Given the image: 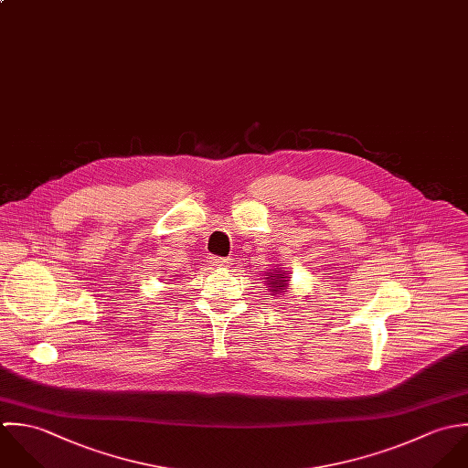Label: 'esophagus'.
Listing matches in <instances>:
<instances>
[{"instance_id": "obj_1", "label": "esophagus", "mask_w": 468, "mask_h": 468, "mask_svg": "<svg viewBox=\"0 0 468 468\" xmlns=\"http://www.w3.org/2000/svg\"><path fill=\"white\" fill-rule=\"evenodd\" d=\"M213 266H217V268H229V264H231V259H222V257H213Z\"/></svg>"}]
</instances>
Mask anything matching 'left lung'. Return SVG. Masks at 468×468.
Here are the masks:
<instances>
[{"label": "left lung", "instance_id": "left-lung-1", "mask_svg": "<svg viewBox=\"0 0 468 468\" xmlns=\"http://www.w3.org/2000/svg\"><path fill=\"white\" fill-rule=\"evenodd\" d=\"M268 279H270V277H268ZM285 279H287L285 275H279V277H275V279L270 281V283H271L270 287H273L271 291H275V294H281L282 289L285 287Z\"/></svg>", "mask_w": 468, "mask_h": 468}]
</instances>
